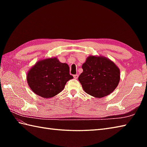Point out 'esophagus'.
I'll use <instances>...</instances> for the list:
<instances>
[{
	"mask_svg": "<svg viewBox=\"0 0 147 147\" xmlns=\"http://www.w3.org/2000/svg\"><path fill=\"white\" fill-rule=\"evenodd\" d=\"M74 76V78H75V79H77L78 78V76H79V75L78 74H74V75L73 76Z\"/></svg>",
	"mask_w": 147,
	"mask_h": 147,
	"instance_id": "esophagus-1",
	"label": "esophagus"
}]
</instances>
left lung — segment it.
<instances>
[{
  "label": "left lung",
  "instance_id": "left-lung-1",
  "mask_svg": "<svg viewBox=\"0 0 147 147\" xmlns=\"http://www.w3.org/2000/svg\"><path fill=\"white\" fill-rule=\"evenodd\" d=\"M78 80L86 93L102 98L114 91L120 80V71L113 62L104 57L90 55L82 65Z\"/></svg>",
  "mask_w": 147,
  "mask_h": 147
}]
</instances>
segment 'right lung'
<instances>
[{"mask_svg": "<svg viewBox=\"0 0 147 147\" xmlns=\"http://www.w3.org/2000/svg\"><path fill=\"white\" fill-rule=\"evenodd\" d=\"M73 78L69 65L55 57L38 61L27 74V82L32 91L47 98L60 93L67 82Z\"/></svg>", "mask_w": 147, "mask_h": 147, "instance_id": "add662e5", "label": "right lung"}]
</instances>
